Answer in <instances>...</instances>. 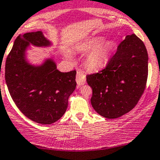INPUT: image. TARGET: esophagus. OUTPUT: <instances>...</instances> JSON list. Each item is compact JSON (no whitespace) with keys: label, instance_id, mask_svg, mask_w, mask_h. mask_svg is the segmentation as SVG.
I'll return each instance as SVG.
<instances>
[{"label":"esophagus","instance_id":"1","mask_svg":"<svg viewBox=\"0 0 160 160\" xmlns=\"http://www.w3.org/2000/svg\"><path fill=\"white\" fill-rule=\"evenodd\" d=\"M76 80H77V83L78 86L83 85L86 83L85 74L82 72L78 71L77 72V78H76Z\"/></svg>","mask_w":160,"mask_h":160}]
</instances>
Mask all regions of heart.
I'll return each mask as SVG.
<instances>
[{"instance_id": "1", "label": "heart", "mask_w": 160, "mask_h": 160, "mask_svg": "<svg viewBox=\"0 0 160 160\" xmlns=\"http://www.w3.org/2000/svg\"><path fill=\"white\" fill-rule=\"evenodd\" d=\"M100 37L93 38L85 45L87 51H92L86 58V65L89 69L98 70L103 68L110 61L112 51L111 42L103 43Z\"/></svg>"}]
</instances>
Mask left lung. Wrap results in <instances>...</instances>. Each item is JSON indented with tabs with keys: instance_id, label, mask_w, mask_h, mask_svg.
Listing matches in <instances>:
<instances>
[{
	"instance_id": "obj_1",
	"label": "left lung",
	"mask_w": 160,
	"mask_h": 160,
	"mask_svg": "<svg viewBox=\"0 0 160 160\" xmlns=\"http://www.w3.org/2000/svg\"><path fill=\"white\" fill-rule=\"evenodd\" d=\"M148 55L146 47L135 34L126 36L107 67L88 75L92 89L91 103L98 114L116 119L137 104L146 87Z\"/></svg>"
}]
</instances>
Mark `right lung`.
<instances>
[{
  "label": "right lung",
  "instance_id": "right-lung-1",
  "mask_svg": "<svg viewBox=\"0 0 160 160\" xmlns=\"http://www.w3.org/2000/svg\"><path fill=\"white\" fill-rule=\"evenodd\" d=\"M30 44L49 47L51 41L41 31L18 36L5 62V82L10 96L24 116L41 124H51L62 117L74 92L77 72H61L53 58L40 65L28 62Z\"/></svg>",
  "mask_w": 160,
  "mask_h": 160
}]
</instances>
